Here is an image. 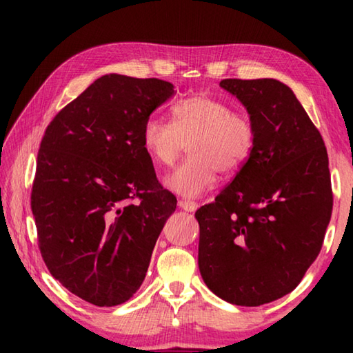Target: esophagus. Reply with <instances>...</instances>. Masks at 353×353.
<instances>
[{"mask_svg": "<svg viewBox=\"0 0 353 353\" xmlns=\"http://www.w3.org/2000/svg\"><path fill=\"white\" fill-rule=\"evenodd\" d=\"M179 207H181L182 210H185V212H194L199 205L196 204V202H193V201L181 199V201H179Z\"/></svg>", "mask_w": 353, "mask_h": 353, "instance_id": "obj_1", "label": "esophagus"}]
</instances>
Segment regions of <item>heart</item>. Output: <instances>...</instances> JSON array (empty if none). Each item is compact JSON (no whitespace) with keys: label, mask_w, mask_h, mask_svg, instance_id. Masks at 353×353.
I'll use <instances>...</instances> for the list:
<instances>
[{"label":"heart","mask_w":353,"mask_h":353,"mask_svg":"<svg viewBox=\"0 0 353 353\" xmlns=\"http://www.w3.org/2000/svg\"><path fill=\"white\" fill-rule=\"evenodd\" d=\"M172 121H145L141 140L159 166H170L188 145L190 157L165 177V185L183 198H199L218 181V171L235 176L256 143V129L246 113L232 112L224 99L205 93L183 98L171 107Z\"/></svg>","instance_id":"1"}]
</instances>
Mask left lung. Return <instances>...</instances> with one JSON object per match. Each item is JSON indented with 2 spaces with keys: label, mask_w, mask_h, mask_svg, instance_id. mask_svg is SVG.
I'll return each instance as SVG.
<instances>
[{
  "label": "left lung",
  "mask_w": 353,
  "mask_h": 353,
  "mask_svg": "<svg viewBox=\"0 0 353 353\" xmlns=\"http://www.w3.org/2000/svg\"><path fill=\"white\" fill-rule=\"evenodd\" d=\"M256 129L254 154L212 204L196 212L199 271L223 301L259 307L301 283L330 223L324 140L288 85L224 79Z\"/></svg>",
  "instance_id": "obj_1"
}]
</instances>
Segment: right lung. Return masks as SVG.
Instances as JSON below:
<instances>
[{"mask_svg":"<svg viewBox=\"0 0 353 353\" xmlns=\"http://www.w3.org/2000/svg\"><path fill=\"white\" fill-rule=\"evenodd\" d=\"M172 94L174 85L155 77L105 74L41 139L31 194L40 252L52 277L97 307L135 294L176 210L141 140L146 119Z\"/></svg>","mask_w":353,"mask_h":353,"instance_id":"obj_1","label":"right lung"}]
</instances>
